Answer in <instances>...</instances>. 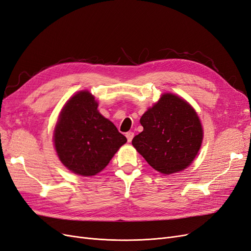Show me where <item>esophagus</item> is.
Here are the masks:
<instances>
[{
  "mask_svg": "<svg viewBox=\"0 0 251 251\" xmlns=\"http://www.w3.org/2000/svg\"><path fill=\"white\" fill-rule=\"evenodd\" d=\"M133 136H134V133L133 132H131V131H129V132H127L126 133V137H127V141L130 143L131 141H132V138H133Z\"/></svg>",
  "mask_w": 251,
  "mask_h": 251,
  "instance_id": "1",
  "label": "esophagus"
}]
</instances>
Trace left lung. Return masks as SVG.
<instances>
[{
  "instance_id": "left-lung-1",
  "label": "left lung",
  "mask_w": 251,
  "mask_h": 251,
  "mask_svg": "<svg viewBox=\"0 0 251 251\" xmlns=\"http://www.w3.org/2000/svg\"><path fill=\"white\" fill-rule=\"evenodd\" d=\"M140 122L144 130L133 137L132 145L157 172H181L196 158L203 132L197 111L186 100L166 93Z\"/></svg>"
}]
</instances>
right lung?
I'll list each match as a JSON object with an SVG mask.
<instances>
[{
	"instance_id": "obj_1",
	"label": "right lung",
	"mask_w": 251,
	"mask_h": 251,
	"mask_svg": "<svg viewBox=\"0 0 251 251\" xmlns=\"http://www.w3.org/2000/svg\"><path fill=\"white\" fill-rule=\"evenodd\" d=\"M88 91L72 96L62 108L53 132L61 162L76 175L89 177L103 170L127 138L102 116Z\"/></svg>"
}]
</instances>
